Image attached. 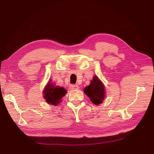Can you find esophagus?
I'll list each match as a JSON object with an SVG mask.
<instances>
[{"label": "esophagus", "instance_id": "obj_1", "mask_svg": "<svg viewBox=\"0 0 154 154\" xmlns=\"http://www.w3.org/2000/svg\"><path fill=\"white\" fill-rule=\"evenodd\" d=\"M79 88V87L77 85H71L70 86V89L71 90H77Z\"/></svg>", "mask_w": 154, "mask_h": 154}]
</instances>
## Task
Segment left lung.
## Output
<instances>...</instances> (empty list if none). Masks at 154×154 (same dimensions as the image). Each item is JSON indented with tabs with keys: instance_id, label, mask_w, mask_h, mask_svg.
<instances>
[{
	"instance_id": "8db88e82",
	"label": "left lung",
	"mask_w": 154,
	"mask_h": 154,
	"mask_svg": "<svg viewBox=\"0 0 154 154\" xmlns=\"http://www.w3.org/2000/svg\"><path fill=\"white\" fill-rule=\"evenodd\" d=\"M102 82L97 76H94L89 85L84 88V93L90 98L91 101L99 105L105 99V88Z\"/></svg>"
}]
</instances>
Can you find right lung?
Instances as JSON below:
<instances>
[{
    "mask_svg": "<svg viewBox=\"0 0 154 154\" xmlns=\"http://www.w3.org/2000/svg\"><path fill=\"white\" fill-rule=\"evenodd\" d=\"M51 80H49L44 88L43 91L44 98L48 104L57 106L60 103L62 97L66 95L67 92L64 88L56 86L52 82L51 83Z\"/></svg>",
    "mask_w": 154,
    "mask_h": 154,
    "instance_id": "right-lung-1",
    "label": "right lung"
}]
</instances>
